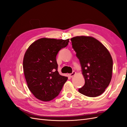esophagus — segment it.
<instances>
[{
    "mask_svg": "<svg viewBox=\"0 0 127 127\" xmlns=\"http://www.w3.org/2000/svg\"><path fill=\"white\" fill-rule=\"evenodd\" d=\"M75 74H76V72L74 71H73L72 73H71V74H69V76L70 77H73Z\"/></svg>",
    "mask_w": 127,
    "mask_h": 127,
    "instance_id": "1",
    "label": "esophagus"
}]
</instances>
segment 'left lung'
<instances>
[{
    "label": "left lung",
    "mask_w": 127,
    "mask_h": 127,
    "mask_svg": "<svg viewBox=\"0 0 127 127\" xmlns=\"http://www.w3.org/2000/svg\"><path fill=\"white\" fill-rule=\"evenodd\" d=\"M71 41L85 79V84L78 91L88 97L98 96L104 92L112 78V57L103 44L93 37L75 36Z\"/></svg>",
    "instance_id": "left-lung-1"
}]
</instances>
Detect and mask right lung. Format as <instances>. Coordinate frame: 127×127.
I'll list each match as a JSON object with an SVG mask.
<instances>
[{"mask_svg": "<svg viewBox=\"0 0 127 127\" xmlns=\"http://www.w3.org/2000/svg\"><path fill=\"white\" fill-rule=\"evenodd\" d=\"M69 39L41 38L27 50L23 59V70L30 91L42 101H50L60 93L68 77L58 71L56 56L67 47Z\"/></svg>", "mask_w": 127, "mask_h": 127, "instance_id": "1", "label": "right lung"}]
</instances>
